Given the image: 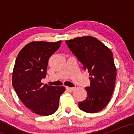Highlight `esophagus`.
Masks as SVG:
<instances>
[{"label":"esophagus","mask_w":134,"mask_h":134,"mask_svg":"<svg viewBox=\"0 0 134 134\" xmlns=\"http://www.w3.org/2000/svg\"><path fill=\"white\" fill-rule=\"evenodd\" d=\"M75 89H76V87H67V90L69 91L70 92H72L74 90H75Z\"/></svg>","instance_id":"1"}]
</instances>
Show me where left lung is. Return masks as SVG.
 <instances>
[{
	"label": "left lung",
	"instance_id": "obj_1",
	"mask_svg": "<svg viewBox=\"0 0 134 134\" xmlns=\"http://www.w3.org/2000/svg\"><path fill=\"white\" fill-rule=\"evenodd\" d=\"M67 47L90 73V86L85 87L86 99L79 108L87 113L101 111L108 104L115 88L116 70L110 49L92 36L65 41Z\"/></svg>",
	"mask_w": 134,
	"mask_h": 134
}]
</instances>
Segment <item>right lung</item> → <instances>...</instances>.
<instances>
[{
	"label": "right lung",
	"mask_w": 134,
	"mask_h": 134,
	"mask_svg": "<svg viewBox=\"0 0 134 134\" xmlns=\"http://www.w3.org/2000/svg\"><path fill=\"white\" fill-rule=\"evenodd\" d=\"M57 42L33 41L21 49L14 67L12 84L19 99L36 114L47 116L57 110L64 86H52L41 82L47 75L48 59L59 48Z\"/></svg>",
	"instance_id": "1"
}]
</instances>
